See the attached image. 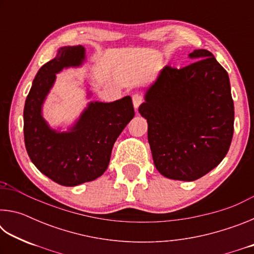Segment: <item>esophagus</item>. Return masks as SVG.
<instances>
[{
    "instance_id": "34e87169",
    "label": "esophagus",
    "mask_w": 254,
    "mask_h": 254,
    "mask_svg": "<svg viewBox=\"0 0 254 254\" xmlns=\"http://www.w3.org/2000/svg\"><path fill=\"white\" fill-rule=\"evenodd\" d=\"M142 101H143V98H142V96L140 95V94H137V93L133 94L132 102H133V106H134L135 110L140 106V104H141V103H142Z\"/></svg>"
}]
</instances>
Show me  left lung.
Returning <instances> with one entry per match:
<instances>
[{
  "instance_id": "8db88e82",
  "label": "left lung",
  "mask_w": 254,
  "mask_h": 254,
  "mask_svg": "<svg viewBox=\"0 0 254 254\" xmlns=\"http://www.w3.org/2000/svg\"><path fill=\"white\" fill-rule=\"evenodd\" d=\"M194 62L165 66L144 94L139 113L148 122L153 162L162 176L192 182L220 165L234 131L230 78L212 53L197 49Z\"/></svg>"
}]
</instances>
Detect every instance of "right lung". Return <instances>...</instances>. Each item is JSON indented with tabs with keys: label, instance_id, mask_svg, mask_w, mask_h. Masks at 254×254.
<instances>
[{
	"label": "right lung",
	"instance_id": "obj_1",
	"mask_svg": "<svg viewBox=\"0 0 254 254\" xmlns=\"http://www.w3.org/2000/svg\"><path fill=\"white\" fill-rule=\"evenodd\" d=\"M86 60L83 46L60 47L57 56L42 66L32 81L23 111L27 152L40 173L62 186L72 187L101 177L110 163L115 141L134 117L132 98L89 102L67 131L51 127L42 106L63 69L80 67ZM92 96L88 92L87 97Z\"/></svg>",
	"mask_w": 254,
	"mask_h": 254
}]
</instances>
